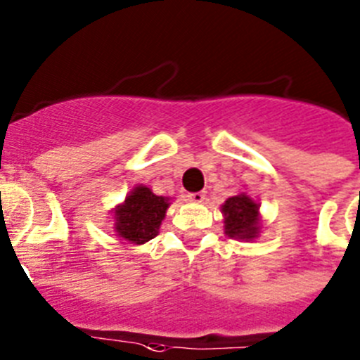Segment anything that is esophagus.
<instances>
[{
	"instance_id": "34e87169",
	"label": "esophagus",
	"mask_w": 360,
	"mask_h": 360,
	"mask_svg": "<svg viewBox=\"0 0 360 360\" xmlns=\"http://www.w3.org/2000/svg\"><path fill=\"white\" fill-rule=\"evenodd\" d=\"M205 196L207 194L202 191V193H191L187 198H189V202H193V203H203L205 202Z\"/></svg>"
}]
</instances>
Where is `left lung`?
Listing matches in <instances>:
<instances>
[{
    "label": "left lung",
    "instance_id": "obj_1",
    "mask_svg": "<svg viewBox=\"0 0 360 360\" xmlns=\"http://www.w3.org/2000/svg\"><path fill=\"white\" fill-rule=\"evenodd\" d=\"M223 223H225V236L236 240H255L262 230V216H260V203L255 202L250 194L239 193L236 196L226 198L221 205Z\"/></svg>",
    "mask_w": 360,
    "mask_h": 360
}]
</instances>
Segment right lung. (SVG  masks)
Listing matches in <instances>:
<instances>
[{
  "instance_id": "add662e5",
  "label": "right lung",
  "mask_w": 360,
  "mask_h": 360,
  "mask_svg": "<svg viewBox=\"0 0 360 360\" xmlns=\"http://www.w3.org/2000/svg\"><path fill=\"white\" fill-rule=\"evenodd\" d=\"M169 205L171 198L157 196L150 187L137 184L112 210L115 236L130 245H144L158 236Z\"/></svg>"
}]
</instances>
